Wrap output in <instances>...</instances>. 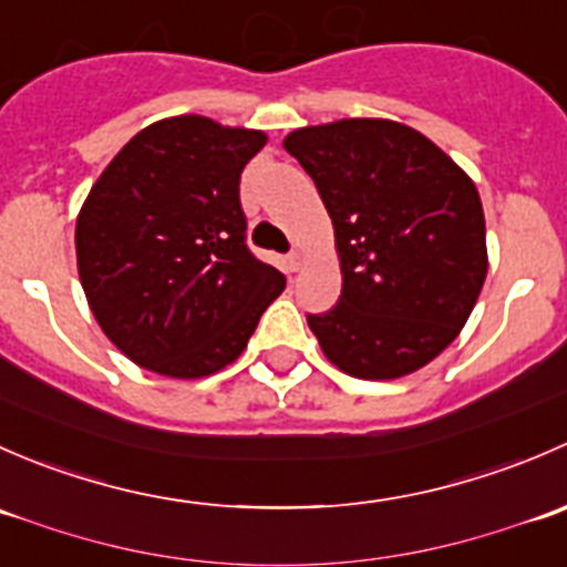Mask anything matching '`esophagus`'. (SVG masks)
<instances>
[{
    "label": "esophagus",
    "mask_w": 567,
    "mask_h": 567,
    "mask_svg": "<svg viewBox=\"0 0 567 567\" xmlns=\"http://www.w3.org/2000/svg\"><path fill=\"white\" fill-rule=\"evenodd\" d=\"M301 266H305V255H301L299 249H293L288 255V268H290V271H299Z\"/></svg>",
    "instance_id": "34e87169"
}]
</instances>
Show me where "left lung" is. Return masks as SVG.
<instances>
[{
	"label": "left lung",
	"instance_id": "obj_1",
	"mask_svg": "<svg viewBox=\"0 0 567 567\" xmlns=\"http://www.w3.org/2000/svg\"><path fill=\"white\" fill-rule=\"evenodd\" d=\"M282 145L334 225L340 301L307 316L326 359L370 381L425 368L458 337L488 271L472 177L394 120L307 125Z\"/></svg>",
	"mask_w": 567,
	"mask_h": 567
}]
</instances>
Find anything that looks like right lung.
<instances>
[{
  "label": "right lung",
  "instance_id": "1",
  "mask_svg": "<svg viewBox=\"0 0 567 567\" xmlns=\"http://www.w3.org/2000/svg\"><path fill=\"white\" fill-rule=\"evenodd\" d=\"M262 131L158 120L109 162L76 219L84 296L131 362L203 379L241 357L285 277L247 247L238 183Z\"/></svg>",
  "mask_w": 567,
  "mask_h": 567
}]
</instances>
